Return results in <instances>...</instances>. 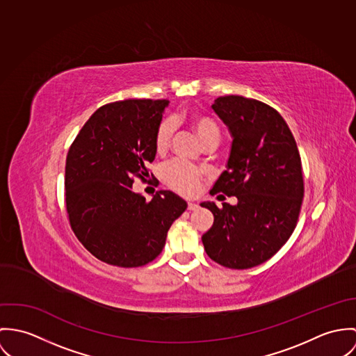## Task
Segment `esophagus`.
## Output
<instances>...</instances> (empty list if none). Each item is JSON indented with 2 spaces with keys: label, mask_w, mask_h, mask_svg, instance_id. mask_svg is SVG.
Segmentation results:
<instances>
[{
  "label": "esophagus",
  "mask_w": 356,
  "mask_h": 356,
  "mask_svg": "<svg viewBox=\"0 0 356 356\" xmlns=\"http://www.w3.org/2000/svg\"><path fill=\"white\" fill-rule=\"evenodd\" d=\"M197 204L195 202H188V210H197Z\"/></svg>",
  "instance_id": "obj_1"
}]
</instances>
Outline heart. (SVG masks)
<instances>
[{"label":"heart","mask_w":356,"mask_h":356,"mask_svg":"<svg viewBox=\"0 0 356 356\" xmlns=\"http://www.w3.org/2000/svg\"><path fill=\"white\" fill-rule=\"evenodd\" d=\"M188 124L197 139L204 145L217 143L220 139V128L214 120L203 116V115H193ZM175 132V121L172 119L163 120L159 124L157 134H156V150L159 154H163L168 152L170 146V140ZM163 179L169 187L173 190L191 195L194 194L199 187L200 181V172L197 168L186 165L183 162H172L163 170Z\"/></svg>","instance_id":"b5f03b06"}]
</instances>
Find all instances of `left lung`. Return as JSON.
Wrapping results in <instances>:
<instances>
[{"label":"left lung","mask_w":356,"mask_h":356,"mask_svg":"<svg viewBox=\"0 0 356 356\" xmlns=\"http://www.w3.org/2000/svg\"><path fill=\"white\" fill-rule=\"evenodd\" d=\"M232 136L227 170L211 194L236 197V204L202 202L214 216L202 243L207 255L231 269H248L272 258L292 235L303 200L300 154L281 115L240 95L211 105Z\"/></svg>","instance_id":"1"}]
</instances>
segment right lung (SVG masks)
Returning a JSON list of instances; mask_svg holds the SVG:
<instances>
[{
    "instance_id": "right-lung-1",
    "label": "right lung",
    "mask_w": 356,
    "mask_h": 356,
    "mask_svg": "<svg viewBox=\"0 0 356 356\" xmlns=\"http://www.w3.org/2000/svg\"><path fill=\"white\" fill-rule=\"evenodd\" d=\"M168 99H127L97 109L80 129L65 163V203L72 231L99 261L143 266L161 254L187 202L172 191L152 200L132 191L149 176Z\"/></svg>"
}]
</instances>
